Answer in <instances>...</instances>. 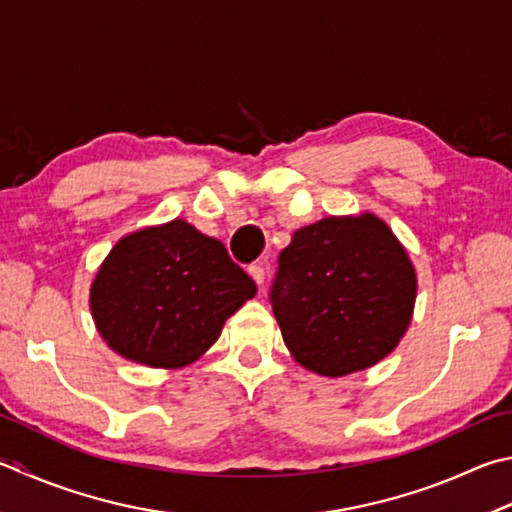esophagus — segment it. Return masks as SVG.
Segmentation results:
<instances>
[{"mask_svg":"<svg viewBox=\"0 0 512 512\" xmlns=\"http://www.w3.org/2000/svg\"><path fill=\"white\" fill-rule=\"evenodd\" d=\"M248 273H250V277H253V280H255L259 286H262V284L266 282V268H264V262H255V264H250Z\"/></svg>","mask_w":512,"mask_h":512,"instance_id":"obj_1","label":"esophagus"}]
</instances>
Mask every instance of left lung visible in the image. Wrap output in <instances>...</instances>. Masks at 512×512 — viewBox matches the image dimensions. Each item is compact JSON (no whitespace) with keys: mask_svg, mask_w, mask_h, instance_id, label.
Wrapping results in <instances>:
<instances>
[{"mask_svg":"<svg viewBox=\"0 0 512 512\" xmlns=\"http://www.w3.org/2000/svg\"><path fill=\"white\" fill-rule=\"evenodd\" d=\"M416 271L374 212L295 230L271 288L284 345L304 369L340 378L374 367L412 322Z\"/></svg>","mask_w":512,"mask_h":512,"instance_id":"1","label":"left lung"}]
</instances>
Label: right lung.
I'll use <instances>...</instances> for the list:
<instances>
[{"instance_id": "obj_1", "label": "right lung", "mask_w": 512, "mask_h": 512, "mask_svg": "<svg viewBox=\"0 0 512 512\" xmlns=\"http://www.w3.org/2000/svg\"><path fill=\"white\" fill-rule=\"evenodd\" d=\"M257 286L219 239L183 219L120 237L89 288L100 338L138 365L199 360Z\"/></svg>"}]
</instances>
